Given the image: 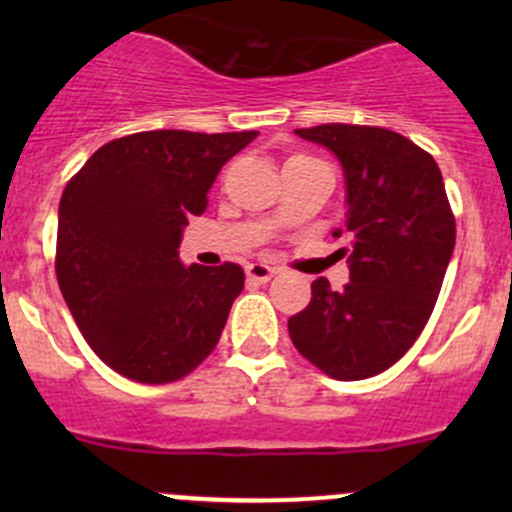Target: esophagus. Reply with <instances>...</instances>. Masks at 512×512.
I'll return each mask as SVG.
<instances>
[{
	"label": "esophagus",
	"mask_w": 512,
	"mask_h": 512,
	"mask_svg": "<svg viewBox=\"0 0 512 512\" xmlns=\"http://www.w3.org/2000/svg\"><path fill=\"white\" fill-rule=\"evenodd\" d=\"M247 280L257 282V285H265V282H270L272 277L277 275L275 267L270 265H262V262H252V265H247Z\"/></svg>",
	"instance_id": "esophagus-1"
}]
</instances>
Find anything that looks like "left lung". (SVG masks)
Returning a JSON list of instances; mask_svg holds the SVG:
<instances>
[{"label": "left lung", "mask_w": 512, "mask_h": 512, "mask_svg": "<svg viewBox=\"0 0 512 512\" xmlns=\"http://www.w3.org/2000/svg\"><path fill=\"white\" fill-rule=\"evenodd\" d=\"M299 138L337 156L347 190L349 282L334 292L312 282V302L289 317L292 344L339 381L381 374L416 342L441 292L456 245V220L441 170L426 151L389 128L324 123Z\"/></svg>", "instance_id": "left-lung-1"}]
</instances>
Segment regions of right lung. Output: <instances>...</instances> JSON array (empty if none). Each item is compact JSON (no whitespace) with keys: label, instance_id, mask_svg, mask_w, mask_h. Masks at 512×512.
I'll list each match as a JSON object with an SVG mask.
<instances>
[{"label":"right lung","instance_id":"obj_1","mask_svg":"<svg viewBox=\"0 0 512 512\" xmlns=\"http://www.w3.org/2000/svg\"><path fill=\"white\" fill-rule=\"evenodd\" d=\"M257 131H146L106 143L59 203L56 280L91 349L143 384L183 379L218 344L245 287L235 262L178 257L220 168Z\"/></svg>","mask_w":512,"mask_h":512}]
</instances>
